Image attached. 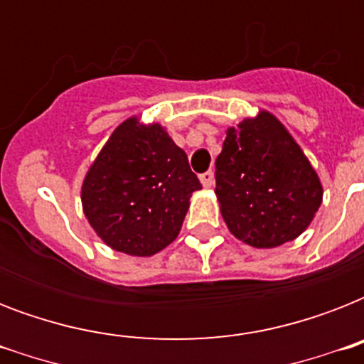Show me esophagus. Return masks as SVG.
I'll list each match as a JSON object with an SVG mask.
<instances>
[{
    "label": "esophagus",
    "mask_w": 364,
    "mask_h": 364,
    "mask_svg": "<svg viewBox=\"0 0 364 364\" xmlns=\"http://www.w3.org/2000/svg\"><path fill=\"white\" fill-rule=\"evenodd\" d=\"M200 181H202V185H204L205 188L213 187V171H205V173H202V176H200Z\"/></svg>",
    "instance_id": "1"
}]
</instances>
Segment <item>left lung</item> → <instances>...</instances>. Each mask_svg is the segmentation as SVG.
Wrapping results in <instances>:
<instances>
[{"label":"left lung","instance_id":"obj_1","mask_svg":"<svg viewBox=\"0 0 364 364\" xmlns=\"http://www.w3.org/2000/svg\"><path fill=\"white\" fill-rule=\"evenodd\" d=\"M215 194L228 230L257 249L299 238L323 202L317 171L268 111L227 130L215 160Z\"/></svg>","mask_w":364,"mask_h":364}]
</instances>
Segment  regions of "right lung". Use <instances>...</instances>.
I'll use <instances>...</instances> for the list:
<instances>
[{
	"mask_svg": "<svg viewBox=\"0 0 364 364\" xmlns=\"http://www.w3.org/2000/svg\"><path fill=\"white\" fill-rule=\"evenodd\" d=\"M200 188L187 154L164 126L130 117L88 168L81 202L94 232L111 249L151 257L177 238Z\"/></svg>",
	"mask_w": 364,
	"mask_h": 364,
	"instance_id": "obj_1",
	"label": "right lung"
}]
</instances>
